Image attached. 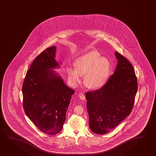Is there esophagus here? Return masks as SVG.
I'll list each match as a JSON object with an SVG mask.
<instances>
[{"label":"esophagus","instance_id":"obj_1","mask_svg":"<svg viewBox=\"0 0 156 156\" xmlns=\"http://www.w3.org/2000/svg\"><path fill=\"white\" fill-rule=\"evenodd\" d=\"M79 98L80 99L84 100L85 99V95H84L83 93H80L79 94Z\"/></svg>","mask_w":156,"mask_h":156}]
</instances>
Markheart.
<instances>
[{
  "label": "heart",
  "mask_w": 156,
  "mask_h": 156,
  "mask_svg": "<svg viewBox=\"0 0 156 156\" xmlns=\"http://www.w3.org/2000/svg\"><path fill=\"white\" fill-rule=\"evenodd\" d=\"M75 68H68L69 78L72 84H77L84 75V83L88 88L98 89L104 86L111 71V63L106 57L101 56L97 51L93 50L78 57L74 63Z\"/></svg>",
  "instance_id": "obj_1"
}]
</instances>
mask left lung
I'll return each instance as SVG.
<instances>
[{
  "label": "left lung",
  "mask_w": 156,
  "mask_h": 156,
  "mask_svg": "<svg viewBox=\"0 0 156 156\" xmlns=\"http://www.w3.org/2000/svg\"><path fill=\"white\" fill-rule=\"evenodd\" d=\"M118 64L113 75L99 90L86 93L89 126L97 134L111 131L131 113L137 81L131 63L115 52Z\"/></svg>",
  "instance_id": "1"
}]
</instances>
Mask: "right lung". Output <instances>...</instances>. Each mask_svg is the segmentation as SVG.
I'll return each mask as SVG.
<instances>
[{
	"label": "right lung",
	"instance_id": "right-lung-1",
	"mask_svg": "<svg viewBox=\"0 0 156 156\" xmlns=\"http://www.w3.org/2000/svg\"><path fill=\"white\" fill-rule=\"evenodd\" d=\"M56 50V46L50 47L36 57L27 71L22 87L26 115L41 131L49 135L62 130L75 93L52 70L60 66L55 59Z\"/></svg>",
	"mask_w": 156,
	"mask_h": 156
}]
</instances>
